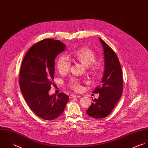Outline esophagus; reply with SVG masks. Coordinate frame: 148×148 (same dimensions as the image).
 Wrapping results in <instances>:
<instances>
[{
	"mask_svg": "<svg viewBox=\"0 0 148 148\" xmlns=\"http://www.w3.org/2000/svg\"><path fill=\"white\" fill-rule=\"evenodd\" d=\"M80 97L79 95H73V94H72L69 96V98H79Z\"/></svg>",
	"mask_w": 148,
	"mask_h": 148,
	"instance_id": "1",
	"label": "esophagus"
}]
</instances>
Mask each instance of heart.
I'll return each instance as SVG.
<instances>
[{
    "instance_id": "heart-1",
    "label": "heart",
    "mask_w": 148,
    "mask_h": 148,
    "mask_svg": "<svg viewBox=\"0 0 148 148\" xmlns=\"http://www.w3.org/2000/svg\"><path fill=\"white\" fill-rule=\"evenodd\" d=\"M73 58L84 66H88V69L92 73H97L100 69V64L95 60L96 55L94 50L88 48L83 47L76 51L73 54ZM71 68V64L64 56L60 57L56 62V68L59 73L62 75L67 73ZM71 87L77 91L82 90L80 83L76 80L70 82Z\"/></svg>"
}]
</instances>
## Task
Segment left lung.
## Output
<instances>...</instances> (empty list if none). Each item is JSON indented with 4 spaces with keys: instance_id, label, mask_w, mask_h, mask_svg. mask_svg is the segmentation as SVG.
Masks as SVG:
<instances>
[{
    "instance_id": "obj_1",
    "label": "left lung",
    "mask_w": 148,
    "mask_h": 148,
    "mask_svg": "<svg viewBox=\"0 0 148 148\" xmlns=\"http://www.w3.org/2000/svg\"><path fill=\"white\" fill-rule=\"evenodd\" d=\"M103 50L104 70L101 84L97 87L93 93L99 94L94 99L87 114L94 118L106 117L121 98L123 91V77L119 59L114 52L103 40L99 38Z\"/></svg>"
}]
</instances>
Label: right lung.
<instances>
[{
  "label": "right lung",
  "mask_w": 148,
  "mask_h": 148,
  "mask_svg": "<svg viewBox=\"0 0 148 148\" xmlns=\"http://www.w3.org/2000/svg\"><path fill=\"white\" fill-rule=\"evenodd\" d=\"M65 47L59 40H43L29 49L21 64L19 86L23 98L36 115L45 120L59 117L69 100L63 92L49 95L54 83L55 58Z\"/></svg>",
  "instance_id": "right-lung-1"
}]
</instances>
